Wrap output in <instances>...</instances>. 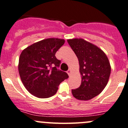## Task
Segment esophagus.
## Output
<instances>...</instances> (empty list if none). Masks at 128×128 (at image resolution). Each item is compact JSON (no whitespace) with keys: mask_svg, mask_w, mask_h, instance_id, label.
Returning a JSON list of instances; mask_svg holds the SVG:
<instances>
[{"mask_svg":"<svg viewBox=\"0 0 128 128\" xmlns=\"http://www.w3.org/2000/svg\"><path fill=\"white\" fill-rule=\"evenodd\" d=\"M71 72H72V71H71V70H70V69H68V71H67V73H68V75H69V76H70V74H71Z\"/></svg>","mask_w":128,"mask_h":128,"instance_id":"1","label":"esophagus"}]
</instances>
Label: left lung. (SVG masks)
I'll list each match as a JSON object with an SVG mask.
<instances>
[{
    "mask_svg": "<svg viewBox=\"0 0 128 128\" xmlns=\"http://www.w3.org/2000/svg\"><path fill=\"white\" fill-rule=\"evenodd\" d=\"M79 60L81 84L72 90L77 100L88 101L97 96L108 82L111 68L107 56L100 48L82 38L68 39Z\"/></svg>",
    "mask_w": 128,
    "mask_h": 128,
    "instance_id": "obj_1",
    "label": "left lung"
}]
</instances>
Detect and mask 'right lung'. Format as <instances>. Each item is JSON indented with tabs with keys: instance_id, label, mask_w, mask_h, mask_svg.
<instances>
[{
	"instance_id": "obj_1",
	"label": "right lung",
	"mask_w": 128,
	"mask_h": 128,
	"mask_svg": "<svg viewBox=\"0 0 128 128\" xmlns=\"http://www.w3.org/2000/svg\"><path fill=\"white\" fill-rule=\"evenodd\" d=\"M64 42V39L48 38L34 43L21 52L18 73L25 88L36 97L48 98L54 96L60 83L69 77L57 69L60 60L55 56Z\"/></svg>"
}]
</instances>
